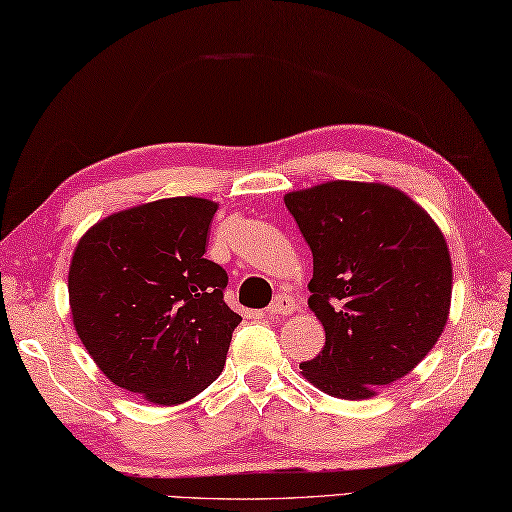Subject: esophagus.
I'll use <instances>...</instances> for the list:
<instances>
[{
    "label": "esophagus",
    "instance_id": "1",
    "mask_svg": "<svg viewBox=\"0 0 512 512\" xmlns=\"http://www.w3.org/2000/svg\"><path fill=\"white\" fill-rule=\"evenodd\" d=\"M295 310H297V303L290 295H277L273 299V303L268 306V312L277 314V317H279V314H292Z\"/></svg>",
    "mask_w": 512,
    "mask_h": 512
}]
</instances>
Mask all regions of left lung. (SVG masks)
I'll return each mask as SVG.
<instances>
[{
    "label": "left lung",
    "instance_id": "obj_1",
    "mask_svg": "<svg viewBox=\"0 0 512 512\" xmlns=\"http://www.w3.org/2000/svg\"><path fill=\"white\" fill-rule=\"evenodd\" d=\"M312 250L308 306L325 330L301 374L323 394L365 400L407 376L447 325V239L407 193L330 180L284 195Z\"/></svg>",
    "mask_w": 512,
    "mask_h": 512
}]
</instances>
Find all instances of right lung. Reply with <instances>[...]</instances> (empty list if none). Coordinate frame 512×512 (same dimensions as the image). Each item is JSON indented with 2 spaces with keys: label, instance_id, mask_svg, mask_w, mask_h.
I'll return each instance as SVG.
<instances>
[{
  "label": "right lung",
  "instance_id": "obj_1",
  "mask_svg": "<svg viewBox=\"0 0 512 512\" xmlns=\"http://www.w3.org/2000/svg\"><path fill=\"white\" fill-rule=\"evenodd\" d=\"M217 202L165 198L99 220L68 273L74 330L114 385L171 407L222 374L242 321L226 270L204 259Z\"/></svg>",
  "mask_w": 512,
  "mask_h": 512
}]
</instances>
